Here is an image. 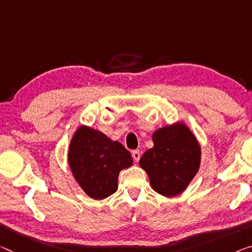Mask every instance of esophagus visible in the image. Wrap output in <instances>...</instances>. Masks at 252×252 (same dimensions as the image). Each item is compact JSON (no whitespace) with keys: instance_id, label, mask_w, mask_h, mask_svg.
Here are the masks:
<instances>
[{"instance_id":"1","label":"esophagus","mask_w":252,"mask_h":252,"mask_svg":"<svg viewBox=\"0 0 252 252\" xmlns=\"http://www.w3.org/2000/svg\"><path fill=\"white\" fill-rule=\"evenodd\" d=\"M131 157H133L135 162H138L139 158H141V153H139L138 150H135V151H133V153H131Z\"/></svg>"}]
</instances>
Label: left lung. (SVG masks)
Returning <instances> with one entry per match:
<instances>
[{"instance_id": "left-lung-1", "label": "left lung", "mask_w": 252, "mask_h": 252, "mask_svg": "<svg viewBox=\"0 0 252 252\" xmlns=\"http://www.w3.org/2000/svg\"><path fill=\"white\" fill-rule=\"evenodd\" d=\"M152 138L154 146L143 154L139 165L157 192L165 197L179 195L199 170L198 142L184 123L158 128Z\"/></svg>"}]
</instances>
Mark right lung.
<instances>
[{
  "label": "right lung",
  "instance_id": "add662e5",
  "mask_svg": "<svg viewBox=\"0 0 252 252\" xmlns=\"http://www.w3.org/2000/svg\"><path fill=\"white\" fill-rule=\"evenodd\" d=\"M67 158L77 184L94 199L113 195L119 172L133 165L129 151L121 143L88 126H80L73 135Z\"/></svg>",
  "mask_w": 252,
  "mask_h": 252
}]
</instances>
